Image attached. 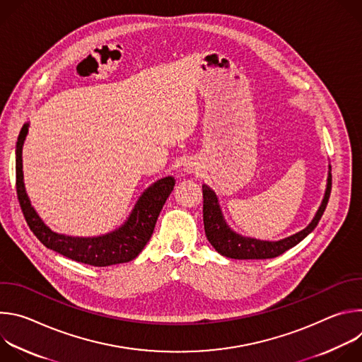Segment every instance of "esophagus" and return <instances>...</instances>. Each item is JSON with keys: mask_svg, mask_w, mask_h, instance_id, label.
<instances>
[{"mask_svg": "<svg viewBox=\"0 0 362 362\" xmlns=\"http://www.w3.org/2000/svg\"><path fill=\"white\" fill-rule=\"evenodd\" d=\"M183 170L187 175H194V173H199L200 166H199V163L196 160H189V162L185 163V169Z\"/></svg>", "mask_w": 362, "mask_h": 362, "instance_id": "esophagus-1", "label": "esophagus"}]
</instances>
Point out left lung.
I'll return each instance as SVG.
<instances>
[{
	"label": "left lung",
	"instance_id": "8db88e82",
	"mask_svg": "<svg viewBox=\"0 0 362 362\" xmlns=\"http://www.w3.org/2000/svg\"><path fill=\"white\" fill-rule=\"evenodd\" d=\"M331 185H332L331 165H328L327 186H325L322 202L320 204L315 216L305 229L279 240L256 239L233 230L228 223V221L225 219L222 206L219 203V197L215 193V190L208 185H202L203 223H204L206 238H208L211 245L218 250V253H221L222 256L230 257V259H271V257H276L284 252H286L288 249L298 245L317 228L327 208V203L331 194Z\"/></svg>",
	"mask_w": 362,
	"mask_h": 362
}]
</instances>
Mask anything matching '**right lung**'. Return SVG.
Returning <instances> with one entry per match:
<instances>
[{
    "mask_svg": "<svg viewBox=\"0 0 362 362\" xmlns=\"http://www.w3.org/2000/svg\"><path fill=\"white\" fill-rule=\"evenodd\" d=\"M28 127L30 123L27 122L18 134L16 147V173L18 202L33 233L45 247L80 264L101 268L133 261L151 238L163 204L175 187V177L166 176L146 187L136 200L127 219L112 232L87 238L57 233L51 230L40 218L25 190L23 146L28 134Z\"/></svg>",
    "mask_w": 362,
    "mask_h": 362,
    "instance_id": "add662e5",
    "label": "right lung"
}]
</instances>
